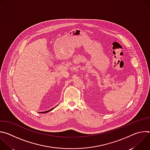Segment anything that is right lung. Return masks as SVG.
<instances>
[{"instance_id": "right-lung-1", "label": "right lung", "mask_w": 150, "mask_h": 150, "mask_svg": "<svg viewBox=\"0 0 150 150\" xmlns=\"http://www.w3.org/2000/svg\"><path fill=\"white\" fill-rule=\"evenodd\" d=\"M54 108H53V109H51L50 110H47V111H46V112H40V113H47V112H49L51 111L52 110H53Z\"/></svg>"}]
</instances>
